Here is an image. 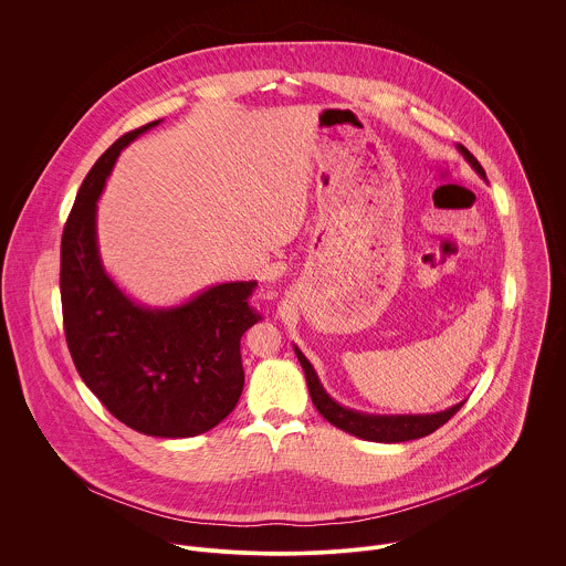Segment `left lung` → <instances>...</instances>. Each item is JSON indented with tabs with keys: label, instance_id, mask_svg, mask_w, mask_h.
<instances>
[{
	"label": "left lung",
	"instance_id": "obj_1",
	"mask_svg": "<svg viewBox=\"0 0 566 566\" xmlns=\"http://www.w3.org/2000/svg\"><path fill=\"white\" fill-rule=\"evenodd\" d=\"M458 150L462 153L464 161L478 171V176L485 180L484 167L478 163V159L464 146H458ZM294 353L305 370L307 388H310V395H312V401L316 405V409L333 427H337L350 436H357L361 440L392 444V442H407V440L424 438V436L433 433L438 427H442L464 405L462 401V403L451 405V407H447L442 411H433V413H368V411L350 409V407L337 403L324 390V386L318 379V373L314 370L312 361L303 355V350L296 344H294Z\"/></svg>",
	"mask_w": 566,
	"mask_h": 566
}]
</instances>
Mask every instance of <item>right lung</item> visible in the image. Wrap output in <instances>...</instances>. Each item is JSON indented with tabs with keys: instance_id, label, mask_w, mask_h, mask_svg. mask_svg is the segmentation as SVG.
<instances>
[{
	"instance_id": "obj_1",
	"label": "right lung",
	"mask_w": 566,
	"mask_h": 566,
	"mask_svg": "<svg viewBox=\"0 0 566 566\" xmlns=\"http://www.w3.org/2000/svg\"><path fill=\"white\" fill-rule=\"evenodd\" d=\"M146 124L117 139L86 174L61 242L65 337L86 388L130 429L191 438L222 422L243 390V333L256 281L218 283L169 307L128 296L102 263L97 200L113 165Z\"/></svg>"
}]
</instances>
